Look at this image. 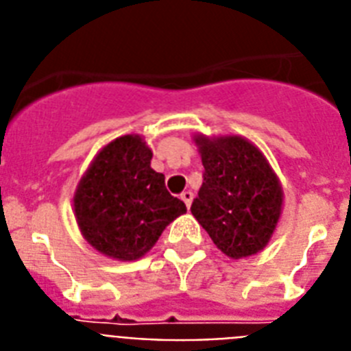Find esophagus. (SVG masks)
<instances>
[{"label": "esophagus", "instance_id": "34e87169", "mask_svg": "<svg viewBox=\"0 0 351 351\" xmlns=\"http://www.w3.org/2000/svg\"><path fill=\"white\" fill-rule=\"evenodd\" d=\"M181 198H182V202L186 204V207H188V209H190V207H191V202H193V193H191L190 190H188V191H182V193H181Z\"/></svg>", "mask_w": 351, "mask_h": 351}]
</instances>
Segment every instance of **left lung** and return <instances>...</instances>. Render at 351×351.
I'll use <instances>...</instances> for the list:
<instances>
[{
    "mask_svg": "<svg viewBox=\"0 0 351 351\" xmlns=\"http://www.w3.org/2000/svg\"><path fill=\"white\" fill-rule=\"evenodd\" d=\"M202 156V188L191 214L221 253L239 260L267 246L283 207V188L255 144L239 135H195Z\"/></svg>",
    "mask_w": 351,
    "mask_h": 351,
    "instance_id": "8db88e82",
    "label": "left lung"
}]
</instances>
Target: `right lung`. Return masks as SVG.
<instances>
[{
    "label": "right lung",
    "instance_id": "obj_1",
    "mask_svg": "<svg viewBox=\"0 0 351 351\" xmlns=\"http://www.w3.org/2000/svg\"><path fill=\"white\" fill-rule=\"evenodd\" d=\"M151 158L141 135H123L96 154L77 186V225L108 258H141L165 226L186 213L184 202L167 191L165 176L151 169Z\"/></svg>",
    "mask_w": 351,
    "mask_h": 351
}]
</instances>
